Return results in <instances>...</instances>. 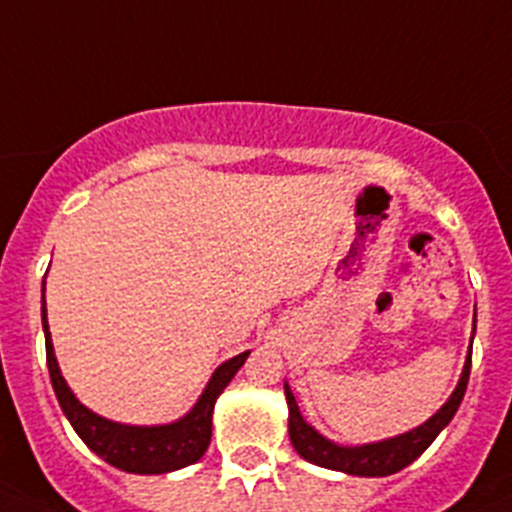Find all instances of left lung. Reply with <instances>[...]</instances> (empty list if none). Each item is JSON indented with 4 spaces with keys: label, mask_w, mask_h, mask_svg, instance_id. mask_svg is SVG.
<instances>
[{
    "label": "left lung",
    "mask_w": 512,
    "mask_h": 512,
    "mask_svg": "<svg viewBox=\"0 0 512 512\" xmlns=\"http://www.w3.org/2000/svg\"><path fill=\"white\" fill-rule=\"evenodd\" d=\"M476 332V329H473ZM468 376H471V354H468L466 366H463V374L458 379L456 391L451 394V399L441 406L426 423L414 428L409 433H401V436L386 438L379 443H364V446H339V443L329 441L322 433L314 431L302 414H299V406L294 401L292 391L285 384V396L289 404V441H292L294 451L304 458V461L314 463V466L332 468V471L349 473V476H391V473L401 471L409 463H414L423 451L433 443V438L443 431V428L451 423V418L456 416L458 406H461L463 394H466Z\"/></svg>",
    "instance_id": "1"
}]
</instances>
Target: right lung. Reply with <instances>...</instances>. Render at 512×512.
Returning a JSON list of instances; mask_svg holds the SVG:
<instances>
[{
  "label": "right lung",
  "mask_w": 512,
  "mask_h": 512,
  "mask_svg": "<svg viewBox=\"0 0 512 512\" xmlns=\"http://www.w3.org/2000/svg\"><path fill=\"white\" fill-rule=\"evenodd\" d=\"M41 324H44L46 366H49L51 386H54L61 411L69 418L74 431L98 458L111 463L113 468H121L126 473H141V476L178 471V468L203 458L210 446V436H213L215 401L250 356V352H242L220 364L210 376L198 404L178 421L165 423V426H126V423L108 421V418L89 411L69 389L59 364H56L49 322H46V299H41Z\"/></svg>",
  "instance_id": "right-lung-1"
}]
</instances>
